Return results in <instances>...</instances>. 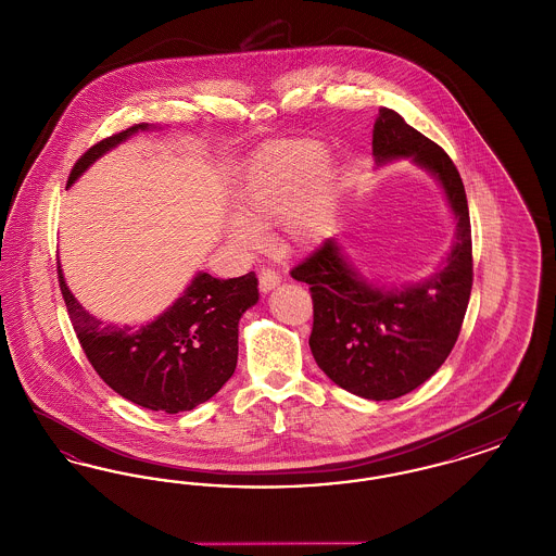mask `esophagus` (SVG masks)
<instances>
[{"mask_svg": "<svg viewBox=\"0 0 556 556\" xmlns=\"http://www.w3.org/2000/svg\"><path fill=\"white\" fill-rule=\"evenodd\" d=\"M258 283H261V290L270 291L281 283V277L270 268H263L258 275Z\"/></svg>", "mask_w": 556, "mask_h": 556, "instance_id": "esophagus-1", "label": "esophagus"}]
</instances>
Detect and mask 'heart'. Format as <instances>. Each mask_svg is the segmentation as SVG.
Masks as SVG:
<instances>
[{"instance_id": "obj_1", "label": "heart", "mask_w": 556, "mask_h": 556, "mask_svg": "<svg viewBox=\"0 0 556 556\" xmlns=\"http://www.w3.org/2000/svg\"><path fill=\"white\" fill-rule=\"evenodd\" d=\"M331 168L313 141H291L254 160L238 193L239 216L229 220V241L239 250L258 248L263 233L281 225L283 241L304 250L317 243L331 198Z\"/></svg>"}]
</instances>
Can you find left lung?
Here are the masks:
<instances>
[{"mask_svg": "<svg viewBox=\"0 0 556 556\" xmlns=\"http://www.w3.org/2000/svg\"><path fill=\"white\" fill-rule=\"evenodd\" d=\"M375 162L410 159L444 189L456 218V238L442 266L421 283L386 288L367 281L336 239H325L291 268L313 295L311 350L320 370L340 388L367 400L413 392L444 365L458 340L473 286L471 220L463 179L448 154L381 108L372 127Z\"/></svg>", "mask_w": 556, "mask_h": 556, "instance_id": "obj_1", "label": "left lung"}]
</instances>
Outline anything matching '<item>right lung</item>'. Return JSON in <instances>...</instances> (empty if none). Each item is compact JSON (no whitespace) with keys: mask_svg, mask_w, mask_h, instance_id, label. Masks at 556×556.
<instances>
[{"mask_svg":"<svg viewBox=\"0 0 556 556\" xmlns=\"http://www.w3.org/2000/svg\"><path fill=\"white\" fill-rule=\"evenodd\" d=\"M146 129L150 125L141 123L91 146L73 166L66 186L112 148ZM58 281L80 348L96 372L118 396L168 415L195 408L229 381L238 365L239 318L258 302L254 273L236 279L198 273L184 295L152 323L121 327L89 315L68 290L60 266Z\"/></svg>","mask_w":556,"mask_h":556,"instance_id":"right-lung-1","label":"right lung"}]
</instances>
